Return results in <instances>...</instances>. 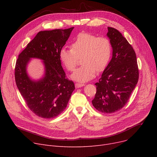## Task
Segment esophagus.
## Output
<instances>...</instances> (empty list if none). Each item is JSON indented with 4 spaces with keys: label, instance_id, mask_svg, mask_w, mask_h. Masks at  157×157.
Masks as SVG:
<instances>
[{
    "label": "esophagus",
    "instance_id": "34e87169",
    "mask_svg": "<svg viewBox=\"0 0 157 157\" xmlns=\"http://www.w3.org/2000/svg\"><path fill=\"white\" fill-rule=\"evenodd\" d=\"M85 85L83 84V83H77L75 84L76 88H81V87L83 86H85Z\"/></svg>",
    "mask_w": 157,
    "mask_h": 157
}]
</instances>
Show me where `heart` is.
Segmentation results:
<instances>
[{
    "mask_svg": "<svg viewBox=\"0 0 157 157\" xmlns=\"http://www.w3.org/2000/svg\"><path fill=\"white\" fill-rule=\"evenodd\" d=\"M71 49L62 48L59 52L61 62L68 71H73L81 57L80 67L72 74L77 81L86 82L94 78L97 72L103 71L108 65L112 53L110 40L88 32H81L71 44Z\"/></svg>",
    "mask_w": 157,
    "mask_h": 157,
    "instance_id": "b5f03b06",
    "label": "heart"
}]
</instances>
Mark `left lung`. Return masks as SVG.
Returning <instances> with one entry per match:
<instances>
[{
  "label": "left lung",
  "instance_id": "obj_1",
  "mask_svg": "<svg viewBox=\"0 0 157 157\" xmlns=\"http://www.w3.org/2000/svg\"><path fill=\"white\" fill-rule=\"evenodd\" d=\"M108 29L113 56L95 84L97 92L92 104L98 111L112 113L127 103L138 82L139 69L132 46L118 30Z\"/></svg>",
  "mask_w": 157,
  "mask_h": 157
}]
</instances>
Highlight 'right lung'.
Wrapping results in <instances>:
<instances>
[{
  "label": "right lung",
  "instance_id": "add662e5",
  "mask_svg": "<svg viewBox=\"0 0 157 157\" xmlns=\"http://www.w3.org/2000/svg\"><path fill=\"white\" fill-rule=\"evenodd\" d=\"M73 29L39 32L16 60V86L29 108L39 117H57L66 108L75 89L73 81L66 78L59 57L60 50ZM31 57L44 60L45 76L38 81L32 80L26 73V65Z\"/></svg>",
  "mask_w": 157,
  "mask_h": 157
}]
</instances>
